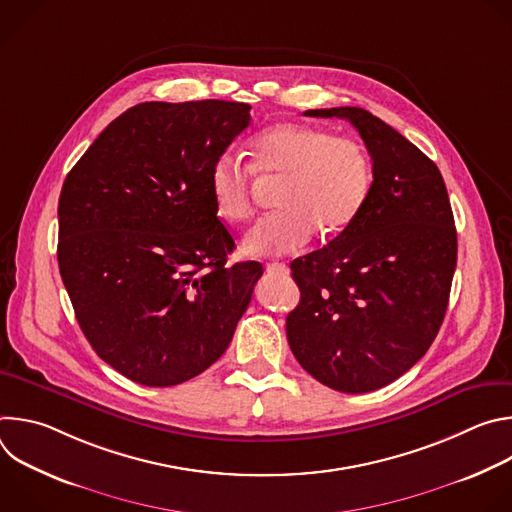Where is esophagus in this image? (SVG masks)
I'll use <instances>...</instances> for the list:
<instances>
[{
	"instance_id": "1",
	"label": "esophagus",
	"mask_w": 512,
	"mask_h": 512,
	"mask_svg": "<svg viewBox=\"0 0 512 512\" xmlns=\"http://www.w3.org/2000/svg\"><path fill=\"white\" fill-rule=\"evenodd\" d=\"M267 273H273V275H287L289 269L285 263H269L267 265Z\"/></svg>"
}]
</instances>
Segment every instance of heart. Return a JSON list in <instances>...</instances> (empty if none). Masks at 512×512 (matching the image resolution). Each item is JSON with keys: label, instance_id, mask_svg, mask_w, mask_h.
<instances>
[{"label": "heart", "instance_id": "1", "mask_svg": "<svg viewBox=\"0 0 512 512\" xmlns=\"http://www.w3.org/2000/svg\"><path fill=\"white\" fill-rule=\"evenodd\" d=\"M253 172L283 178L277 194L281 210L263 216L247 233L251 255H294L316 235L346 231L367 206L375 170L356 139L304 123H277L253 139L251 166L231 152L216 156L208 190L216 214L229 223L253 216Z\"/></svg>", "mask_w": 512, "mask_h": 512}]
</instances>
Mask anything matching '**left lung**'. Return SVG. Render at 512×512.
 I'll return each instance as SVG.
<instances>
[{
  "label": "left lung",
  "instance_id": "obj_1",
  "mask_svg": "<svg viewBox=\"0 0 512 512\" xmlns=\"http://www.w3.org/2000/svg\"><path fill=\"white\" fill-rule=\"evenodd\" d=\"M304 115L348 119L371 154L375 184L346 231L291 261L302 298L287 316V342L322 385L369 393L407 373L444 322L458 259L454 214L437 166L373 113Z\"/></svg>",
  "mask_w": 512,
  "mask_h": 512
}]
</instances>
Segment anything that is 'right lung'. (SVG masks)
Returning <instances> with one entry per match:
<instances>
[{"label":"right lung","mask_w":512,"mask_h":512,"mask_svg":"<svg viewBox=\"0 0 512 512\" xmlns=\"http://www.w3.org/2000/svg\"><path fill=\"white\" fill-rule=\"evenodd\" d=\"M235 101L139 103L75 164L58 200V267L93 350L145 387L180 385L223 356L263 275L227 265L208 172L249 125Z\"/></svg>","instance_id":"1"}]
</instances>
